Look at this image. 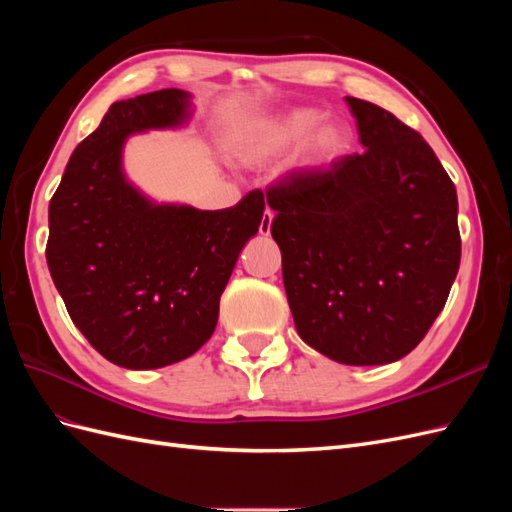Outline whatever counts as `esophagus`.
Segmentation results:
<instances>
[{
    "instance_id": "1",
    "label": "esophagus",
    "mask_w": 512,
    "mask_h": 512,
    "mask_svg": "<svg viewBox=\"0 0 512 512\" xmlns=\"http://www.w3.org/2000/svg\"><path fill=\"white\" fill-rule=\"evenodd\" d=\"M271 224H273V211L267 209L265 213H262V220H260V226H258L260 235H269V232H271Z\"/></svg>"
}]
</instances>
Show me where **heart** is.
I'll return each instance as SVG.
<instances>
[{
  "label": "heart",
  "instance_id": "heart-1",
  "mask_svg": "<svg viewBox=\"0 0 512 512\" xmlns=\"http://www.w3.org/2000/svg\"><path fill=\"white\" fill-rule=\"evenodd\" d=\"M322 121L316 108H294L280 117L265 119L243 130L232 141V156L245 164H260L297 147L301 149V164L324 166L342 158L350 145V132L342 121Z\"/></svg>",
  "mask_w": 512,
  "mask_h": 512
}]
</instances>
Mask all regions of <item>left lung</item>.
Returning <instances> with one entry per match:
<instances>
[{
    "mask_svg": "<svg viewBox=\"0 0 512 512\" xmlns=\"http://www.w3.org/2000/svg\"><path fill=\"white\" fill-rule=\"evenodd\" d=\"M346 102L365 149L271 183V235L303 342L344 365H384L421 344L451 292L457 192L421 134Z\"/></svg>",
    "mask_w": 512,
    "mask_h": 512,
    "instance_id": "8db88e82",
    "label": "left lung"
}]
</instances>
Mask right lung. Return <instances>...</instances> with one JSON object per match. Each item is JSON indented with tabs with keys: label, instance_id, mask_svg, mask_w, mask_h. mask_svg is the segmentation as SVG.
Here are the masks:
<instances>
[{
	"label": "right lung",
	"instance_id": "add662e5",
	"mask_svg": "<svg viewBox=\"0 0 512 512\" xmlns=\"http://www.w3.org/2000/svg\"><path fill=\"white\" fill-rule=\"evenodd\" d=\"M190 117V94L160 89L115 102L74 149L49 205L46 262L68 314L106 361L158 369L188 359L213 335L220 297L265 196L200 211L153 205L123 177L134 132Z\"/></svg>",
	"mask_w": 512,
	"mask_h": 512
}]
</instances>
